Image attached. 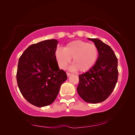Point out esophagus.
I'll return each mask as SVG.
<instances>
[{
	"label": "esophagus",
	"mask_w": 135,
	"mask_h": 135,
	"mask_svg": "<svg viewBox=\"0 0 135 135\" xmlns=\"http://www.w3.org/2000/svg\"><path fill=\"white\" fill-rule=\"evenodd\" d=\"M71 73H67V75L68 77L70 76V75H71Z\"/></svg>",
	"instance_id": "esophagus-1"
}]
</instances>
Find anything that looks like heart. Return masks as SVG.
<instances>
[{
	"mask_svg": "<svg viewBox=\"0 0 135 135\" xmlns=\"http://www.w3.org/2000/svg\"><path fill=\"white\" fill-rule=\"evenodd\" d=\"M98 56L97 47L82 40L73 41L64 47L58 48L55 57L61 69H65L72 58L71 69L80 72H86L94 65Z\"/></svg>",
	"mask_w": 135,
	"mask_h": 135,
	"instance_id": "obj_1",
	"label": "heart"
}]
</instances>
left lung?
Segmentation results:
<instances>
[{"instance_id": "obj_1", "label": "left lung", "mask_w": 135, "mask_h": 135, "mask_svg": "<svg viewBox=\"0 0 135 135\" xmlns=\"http://www.w3.org/2000/svg\"><path fill=\"white\" fill-rule=\"evenodd\" d=\"M94 42L98 57L89 71L79 74L77 91L85 102L98 103L104 101L116 86L118 71V59L110 47L97 38H88Z\"/></svg>"}]
</instances>
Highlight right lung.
Segmentation results:
<instances>
[{
  "label": "right lung",
  "instance_id": "right-lung-1",
  "mask_svg": "<svg viewBox=\"0 0 135 135\" xmlns=\"http://www.w3.org/2000/svg\"><path fill=\"white\" fill-rule=\"evenodd\" d=\"M58 41L48 40L29 46L18 60L17 81L21 94L37 107L52 104L67 76L59 70L55 52Z\"/></svg>",
  "mask_w": 135,
  "mask_h": 135
}]
</instances>
